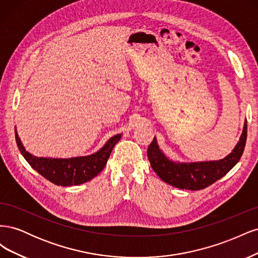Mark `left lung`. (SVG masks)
Segmentation results:
<instances>
[{
	"label": "left lung",
	"mask_w": 258,
	"mask_h": 258,
	"mask_svg": "<svg viewBox=\"0 0 258 258\" xmlns=\"http://www.w3.org/2000/svg\"><path fill=\"white\" fill-rule=\"evenodd\" d=\"M247 135L246 120L239 142L232 152L221 160L199 162H176L161 152L154 138L148 146L147 157L151 167L163 182L181 189L200 190L222 178L235 167L243 154Z\"/></svg>",
	"instance_id": "1"
}]
</instances>
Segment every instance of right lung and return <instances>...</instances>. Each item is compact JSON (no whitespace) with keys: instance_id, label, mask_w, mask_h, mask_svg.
Masks as SVG:
<instances>
[{"instance_id":"obj_1","label":"right lung","mask_w":258,"mask_h":258,"mask_svg":"<svg viewBox=\"0 0 258 258\" xmlns=\"http://www.w3.org/2000/svg\"><path fill=\"white\" fill-rule=\"evenodd\" d=\"M15 138L21 155L29 165L42 176L58 186H72L90 181L104 169L112 150L120 140L121 135L112 137L95 154L73 158L36 157L26 151L16 129H15Z\"/></svg>"}]
</instances>
